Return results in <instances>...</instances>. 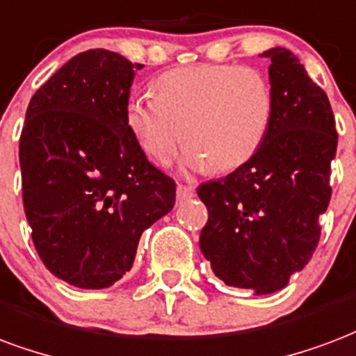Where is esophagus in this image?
I'll return each mask as SVG.
<instances>
[{
    "mask_svg": "<svg viewBox=\"0 0 356 356\" xmlns=\"http://www.w3.org/2000/svg\"><path fill=\"white\" fill-rule=\"evenodd\" d=\"M194 196V188L186 185H177V200L183 202V200H191Z\"/></svg>",
    "mask_w": 356,
    "mask_h": 356,
    "instance_id": "esophagus-1",
    "label": "esophagus"
}]
</instances>
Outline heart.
I'll use <instances>...</instances> for the list:
<instances>
[{
    "label": "heart",
    "mask_w": 356,
    "mask_h": 356,
    "mask_svg": "<svg viewBox=\"0 0 356 356\" xmlns=\"http://www.w3.org/2000/svg\"><path fill=\"white\" fill-rule=\"evenodd\" d=\"M275 97L254 67L205 64L165 71L154 97L134 96L124 122L145 156L165 164L183 138L186 171H234L259 154L270 134Z\"/></svg>",
    "instance_id": "obj_1"
}]
</instances>
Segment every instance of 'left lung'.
<instances>
[{"mask_svg":"<svg viewBox=\"0 0 356 356\" xmlns=\"http://www.w3.org/2000/svg\"><path fill=\"white\" fill-rule=\"evenodd\" d=\"M275 111L259 154L198 186L209 218L200 249L226 285L272 294L304 268L321 238L338 134L325 90L283 47L264 51Z\"/></svg>","mask_w":356,"mask_h":356,"instance_id":"8db88e82","label":"left lung"}]
</instances>
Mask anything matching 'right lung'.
Returning <instances> with one entry per match:
<instances>
[{"label": "right lung", "instance_id": "add662e5", "mask_svg": "<svg viewBox=\"0 0 356 356\" xmlns=\"http://www.w3.org/2000/svg\"><path fill=\"white\" fill-rule=\"evenodd\" d=\"M136 70L117 52H81L26 111L18 158L31 239L47 270L79 289L130 272L143 230L175 204V181L126 128Z\"/></svg>", "mask_w": 356, "mask_h": 356}]
</instances>
